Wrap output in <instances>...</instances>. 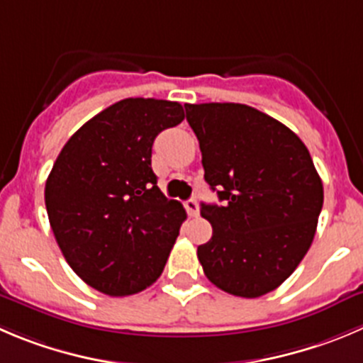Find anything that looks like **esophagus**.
Here are the masks:
<instances>
[{"label":"esophagus","instance_id":"34e87169","mask_svg":"<svg viewBox=\"0 0 363 363\" xmlns=\"http://www.w3.org/2000/svg\"><path fill=\"white\" fill-rule=\"evenodd\" d=\"M185 208H187L189 216H191V217H196V216H198V212H199V205H198V201H196L194 198H191L187 203H185Z\"/></svg>","mask_w":363,"mask_h":363}]
</instances>
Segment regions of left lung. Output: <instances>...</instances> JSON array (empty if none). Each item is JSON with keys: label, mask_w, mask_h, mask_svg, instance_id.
Instances as JSON below:
<instances>
[{"label": "left lung", "mask_w": 363, "mask_h": 363, "mask_svg": "<svg viewBox=\"0 0 363 363\" xmlns=\"http://www.w3.org/2000/svg\"><path fill=\"white\" fill-rule=\"evenodd\" d=\"M205 182L223 205L201 203L212 239L198 247L206 278L228 294L260 298L281 285L312 246L323 182L285 124L240 103L185 105Z\"/></svg>", "instance_id": "left-lung-1"}]
</instances>
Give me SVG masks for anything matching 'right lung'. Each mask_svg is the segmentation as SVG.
Listing matches in <instances>:
<instances>
[{"instance_id": "right-lung-1", "label": "right lung", "mask_w": 363, "mask_h": 363, "mask_svg": "<svg viewBox=\"0 0 363 363\" xmlns=\"http://www.w3.org/2000/svg\"><path fill=\"white\" fill-rule=\"evenodd\" d=\"M184 117L176 101L121 99L65 143L48 176L44 199L58 247L103 294H137L164 271L187 213L158 189L151 147Z\"/></svg>"}]
</instances>
